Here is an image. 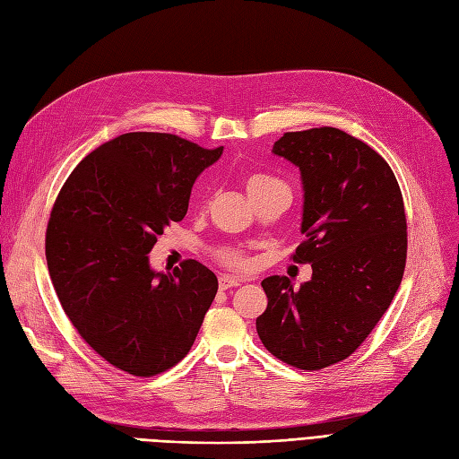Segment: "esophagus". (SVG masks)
Here are the masks:
<instances>
[{
	"mask_svg": "<svg viewBox=\"0 0 459 459\" xmlns=\"http://www.w3.org/2000/svg\"><path fill=\"white\" fill-rule=\"evenodd\" d=\"M241 281L237 277H230V275H222L218 279V287L220 290H228V289H233V287H239Z\"/></svg>",
	"mask_w": 459,
	"mask_h": 459,
	"instance_id": "obj_1",
	"label": "esophagus"
}]
</instances>
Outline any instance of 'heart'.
Wrapping results in <instances>:
<instances>
[{"instance_id": "obj_1", "label": "heart", "mask_w": 459, "mask_h": 459, "mask_svg": "<svg viewBox=\"0 0 459 459\" xmlns=\"http://www.w3.org/2000/svg\"><path fill=\"white\" fill-rule=\"evenodd\" d=\"M272 184H279V180L273 178V177L262 175V172H255V175H250L245 180V187H247L248 195H255V194L262 192L264 187L272 186ZM216 258H218V262H222L224 265L231 267V270H247V267H248L247 256L243 255L241 250H237V248H220L216 252Z\"/></svg>"}]
</instances>
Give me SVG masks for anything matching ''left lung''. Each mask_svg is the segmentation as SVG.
<instances>
[{
	"instance_id": "1",
	"label": "left lung",
	"mask_w": 459,
	"mask_h": 459,
	"mask_svg": "<svg viewBox=\"0 0 459 459\" xmlns=\"http://www.w3.org/2000/svg\"><path fill=\"white\" fill-rule=\"evenodd\" d=\"M273 153L302 172L306 241L292 260L311 281L267 277L256 319L264 347L299 370H321L355 353L391 306L406 264V214L384 157L334 127L284 133Z\"/></svg>"
}]
</instances>
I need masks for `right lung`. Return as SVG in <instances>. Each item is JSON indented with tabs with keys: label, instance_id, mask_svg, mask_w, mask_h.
Segmentation results:
<instances>
[{
	"label": "right lung",
	"instance_id": "add662e5",
	"mask_svg": "<svg viewBox=\"0 0 459 459\" xmlns=\"http://www.w3.org/2000/svg\"><path fill=\"white\" fill-rule=\"evenodd\" d=\"M222 146L127 133L79 163L53 204L45 256L66 317L109 365L140 377L187 355L218 279L197 260L155 273L157 235L187 212L192 186Z\"/></svg>",
	"mask_w": 459,
	"mask_h": 459
}]
</instances>
